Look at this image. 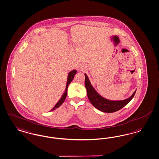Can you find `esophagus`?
Wrapping results in <instances>:
<instances>
[{
  "label": "esophagus",
  "mask_w": 159,
  "mask_h": 159,
  "mask_svg": "<svg viewBox=\"0 0 159 159\" xmlns=\"http://www.w3.org/2000/svg\"><path fill=\"white\" fill-rule=\"evenodd\" d=\"M79 69H80V70H83V67H79Z\"/></svg>",
  "instance_id": "esophagus-1"
}]
</instances>
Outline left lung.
<instances>
[{
	"instance_id": "left-lung-1",
	"label": "left lung",
	"mask_w": 159,
	"mask_h": 159,
	"mask_svg": "<svg viewBox=\"0 0 159 159\" xmlns=\"http://www.w3.org/2000/svg\"><path fill=\"white\" fill-rule=\"evenodd\" d=\"M85 87L87 90L88 99L94 107L103 112L113 113L123 108L129 103L134 97L136 90L131 96L123 100H111L106 99L97 92L90 82L87 75L85 73Z\"/></svg>"
}]
</instances>
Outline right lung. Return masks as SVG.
Wrapping results in <instances>:
<instances>
[{
    "label": "right lung",
    "instance_id": "right-lung-1",
    "mask_svg": "<svg viewBox=\"0 0 159 159\" xmlns=\"http://www.w3.org/2000/svg\"><path fill=\"white\" fill-rule=\"evenodd\" d=\"M76 70H73L72 71H70L68 74V76H67V83H66V88H65V92L63 93L61 98L59 99V100L57 102V103L55 104V107H53V109L51 110L50 111H53L54 110L59 107L61 104L64 102V101L65 100L66 96H67V89H68V86L69 85V84L71 83V81L73 80V79H74L75 75L76 74Z\"/></svg>",
    "mask_w": 159,
    "mask_h": 159
}]
</instances>
